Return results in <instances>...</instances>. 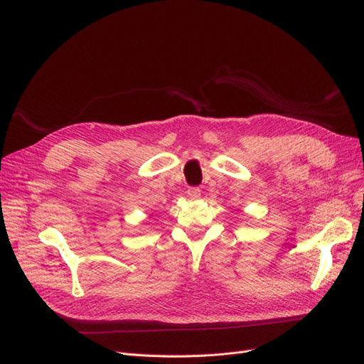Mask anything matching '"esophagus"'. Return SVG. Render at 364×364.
<instances>
[{"label":"esophagus","instance_id":"obj_1","mask_svg":"<svg viewBox=\"0 0 364 364\" xmlns=\"http://www.w3.org/2000/svg\"><path fill=\"white\" fill-rule=\"evenodd\" d=\"M187 196L190 199H199L200 198V188L199 187H188L187 188Z\"/></svg>","mask_w":364,"mask_h":364}]
</instances>
